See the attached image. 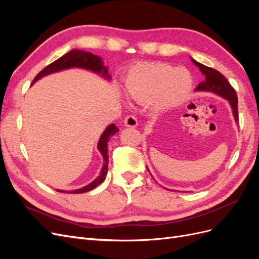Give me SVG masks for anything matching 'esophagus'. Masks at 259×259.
Here are the masks:
<instances>
[{"instance_id": "34e87169", "label": "esophagus", "mask_w": 259, "mask_h": 259, "mask_svg": "<svg viewBox=\"0 0 259 259\" xmlns=\"http://www.w3.org/2000/svg\"><path fill=\"white\" fill-rule=\"evenodd\" d=\"M137 119L134 116V115H128L125 117L124 120V126L126 127H136L137 126Z\"/></svg>"}]
</instances>
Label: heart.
<instances>
[{"label":"heart","mask_w":259,"mask_h":259,"mask_svg":"<svg viewBox=\"0 0 259 259\" xmlns=\"http://www.w3.org/2000/svg\"><path fill=\"white\" fill-rule=\"evenodd\" d=\"M193 89L191 73L185 68H176L150 62L130 69L125 90L133 100L150 104L152 111L161 114L183 105Z\"/></svg>","instance_id":"heart-1"}]
</instances>
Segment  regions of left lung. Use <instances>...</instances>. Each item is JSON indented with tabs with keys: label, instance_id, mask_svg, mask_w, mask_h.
<instances>
[{
	"label": "left lung",
	"instance_id": "left-lung-1",
	"mask_svg": "<svg viewBox=\"0 0 259 259\" xmlns=\"http://www.w3.org/2000/svg\"><path fill=\"white\" fill-rule=\"evenodd\" d=\"M191 61L193 62V65H195L199 68L202 74L204 75V80H203V82H201L197 86L195 92L213 93V94H215V95L221 96L222 98L226 99L231 107L234 121H236V123H238V121H239L238 97H237L236 91L233 90L230 83L227 81L226 77L221 72L217 71V70L202 65V64H200V62H198L197 60H194L192 58H191ZM147 169H148V167H147Z\"/></svg>",
	"mask_w": 259,
	"mask_h": 259
}]
</instances>
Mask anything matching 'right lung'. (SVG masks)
Returning <instances> with one entry per match:
<instances>
[{"label": "right lung", "mask_w": 259, "mask_h": 259, "mask_svg": "<svg viewBox=\"0 0 259 259\" xmlns=\"http://www.w3.org/2000/svg\"><path fill=\"white\" fill-rule=\"evenodd\" d=\"M71 68H80V69L89 70L91 72H94L100 76H103L104 79L108 81L111 80V75L108 72V67L104 65L103 59H101L99 56H96V55H94L90 52H85L81 50H71L69 53L65 54L64 56H61L57 60L52 62V64L49 65L48 67H45L42 71L34 77V80L31 85H33L37 80L42 79L43 76H46L55 72L62 71V70L71 69ZM117 132H119V128H117L114 124H110L109 126H107V128L104 131V133L101 134L99 138L97 148L99 152L101 153V155H103L104 164H103V167L100 169V174L97 178L94 179L91 184L84 186L83 188H80V189L72 190V191L56 189V191L66 192V193H84V192L95 189L97 186H99L101 183H103L106 179V176L108 173V164H109L108 142L110 140V138L113 135L116 134Z\"/></svg>", "instance_id": "obj_1"}]
</instances>
